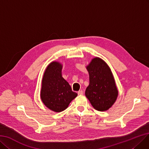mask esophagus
I'll list each match as a JSON object with an SVG mask.
<instances>
[{
    "label": "esophagus",
    "mask_w": 149,
    "mask_h": 149,
    "mask_svg": "<svg viewBox=\"0 0 149 149\" xmlns=\"http://www.w3.org/2000/svg\"><path fill=\"white\" fill-rule=\"evenodd\" d=\"M78 94L79 95H83V91H82V90L79 91L78 92Z\"/></svg>",
    "instance_id": "obj_1"
}]
</instances>
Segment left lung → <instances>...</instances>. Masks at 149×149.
Instances as JSON below:
<instances>
[{"instance_id": "1", "label": "left lung", "mask_w": 149, "mask_h": 149, "mask_svg": "<svg viewBox=\"0 0 149 149\" xmlns=\"http://www.w3.org/2000/svg\"><path fill=\"white\" fill-rule=\"evenodd\" d=\"M86 68L89 74V85L86 96L97 111L108 110L118 97V90L109 67L99 57L93 58Z\"/></svg>"}]
</instances>
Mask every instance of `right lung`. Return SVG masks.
<instances>
[{
	"mask_svg": "<svg viewBox=\"0 0 149 149\" xmlns=\"http://www.w3.org/2000/svg\"><path fill=\"white\" fill-rule=\"evenodd\" d=\"M62 65L52 62L43 74L40 97L47 108L57 112L66 109L78 94L71 90L68 82L62 76Z\"/></svg>",
	"mask_w": 149,
	"mask_h": 149,
	"instance_id": "obj_1",
	"label": "right lung"
}]
</instances>
